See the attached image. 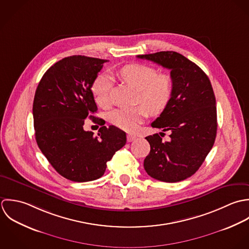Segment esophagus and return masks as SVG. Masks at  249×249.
Listing matches in <instances>:
<instances>
[{
  "label": "esophagus",
  "instance_id": "34e87169",
  "mask_svg": "<svg viewBox=\"0 0 249 249\" xmlns=\"http://www.w3.org/2000/svg\"><path fill=\"white\" fill-rule=\"evenodd\" d=\"M127 140H128L129 142H134L135 140H137V136L134 135V134H128V135H127Z\"/></svg>",
  "mask_w": 249,
  "mask_h": 249
}]
</instances>
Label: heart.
<instances>
[{
    "mask_svg": "<svg viewBox=\"0 0 249 249\" xmlns=\"http://www.w3.org/2000/svg\"><path fill=\"white\" fill-rule=\"evenodd\" d=\"M116 75L124 83L138 90L139 105L132 108H118L111 112L110 122L125 131H134L151 114H160L168 106L173 91V82L166 73H160L145 64H127L117 70ZM111 81L108 76L101 74L94 80L91 91L100 107L109 105Z\"/></svg>",
    "mask_w": 249,
    "mask_h": 249,
    "instance_id": "b5f03b06",
    "label": "heart"
}]
</instances>
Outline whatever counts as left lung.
Returning a JSON list of instances; mask_svg holds the SVG:
<instances>
[{
    "label": "left lung",
    "mask_w": 249,
    "mask_h": 249,
    "mask_svg": "<svg viewBox=\"0 0 249 249\" xmlns=\"http://www.w3.org/2000/svg\"><path fill=\"white\" fill-rule=\"evenodd\" d=\"M138 57L169 69L173 82L168 106L151 124L163 132L170 131V140L162 142L159 134L145 138L150 153L144 159V169L159 181H183L198 170L214 143L216 107L211 82L199 66L177 52H158Z\"/></svg>",
    "instance_id": "left-lung-1"
}]
</instances>
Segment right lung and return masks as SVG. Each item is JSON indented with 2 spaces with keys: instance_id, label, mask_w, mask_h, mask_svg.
Instances as JSON below:
<instances>
[{
  "instance_id": "1",
  "label": "right lung",
  "mask_w": 249,
  "mask_h": 249,
  "mask_svg": "<svg viewBox=\"0 0 249 249\" xmlns=\"http://www.w3.org/2000/svg\"><path fill=\"white\" fill-rule=\"evenodd\" d=\"M107 60L71 55L52 65L36 91L33 114L36 140L51 165L73 182L102 177L107 162L127 142L126 133L90 115L97 111L91 87ZM89 116L102 125L94 136L83 130Z\"/></svg>"
}]
</instances>
